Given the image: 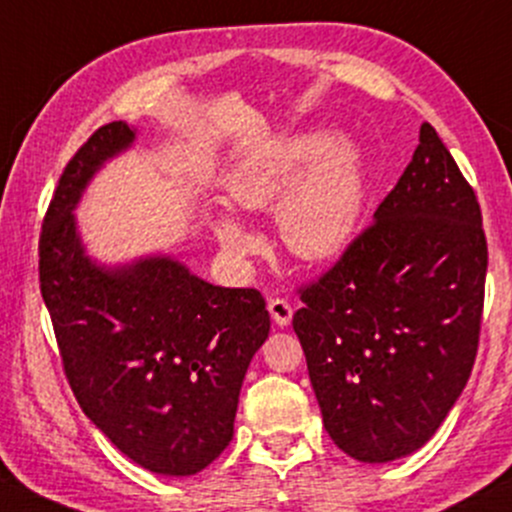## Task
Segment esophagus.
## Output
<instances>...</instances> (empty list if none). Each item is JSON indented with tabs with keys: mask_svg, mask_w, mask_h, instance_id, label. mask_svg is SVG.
Wrapping results in <instances>:
<instances>
[{
	"mask_svg": "<svg viewBox=\"0 0 512 512\" xmlns=\"http://www.w3.org/2000/svg\"><path fill=\"white\" fill-rule=\"evenodd\" d=\"M269 308V316H272V320L277 325H289L291 323V316H294V308H291V303L286 299H269L267 303Z\"/></svg>",
	"mask_w": 512,
	"mask_h": 512,
	"instance_id": "34e87169",
	"label": "esophagus"
}]
</instances>
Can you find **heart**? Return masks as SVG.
Returning a JSON list of instances; mask_svg holds the SVG:
<instances>
[{
  "mask_svg": "<svg viewBox=\"0 0 512 512\" xmlns=\"http://www.w3.org/2000/svg\"><path fill=\"white\" fill-rule=\"evenodd\" d=\"M311 161L314 167L297 185L295 179ZM294 183L297 187L277 211L279 235L291 255L301 260H330L352 240L364 204L362 155L355 140H325L318 133L289 140L269 160L240 167L228 179V196L243 211H267ZM213 235L235 260H247L262 250V240L228 213L213 218Z\"/></svg>",
  "mask_w": 512,
  "mask_h": 512,
  "instance_id": "heart-1",
  "label": "heart"
}]
</instances>
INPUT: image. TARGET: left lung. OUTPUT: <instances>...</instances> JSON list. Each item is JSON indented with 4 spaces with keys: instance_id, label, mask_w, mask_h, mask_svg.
I'll return each mask as SVG.
<instances>
[{
    "instance_id": "obj_1",
    "label": "left lung",
    "mask_w": 512,
    "mask_h": 512,
    "mask_svg": "<svg viewBox=\"0 0 512 512\" xmlns=\"http://www.w3.org/2000/svg\"><path fill=\"white\" fill-rule=\"evenodd\" d=\"M486 267L474 189L423 123L372 226L299 291L294 330L342 452L384 464L435 435L474 367Z\"/></svg>"
}]
</instances>
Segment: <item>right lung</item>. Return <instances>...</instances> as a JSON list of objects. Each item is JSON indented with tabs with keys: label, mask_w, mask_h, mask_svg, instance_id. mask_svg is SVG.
<instances>
[{
	"label": "right lung",
	"mask_w": 512,
	"mask_h": 512,
	"mask_svg": "<svg viewBox=\"0 0 512 512\" xmlns=\"http://www.w3.org/2000/svg\"><path fill=\"white\" fill-rule=\"evenodd\" d=\"M133 140L136 128L106 123L67 162L38 243L41 294L84 415L143 469L192 476L233 440L269 313L257 289L213 286L174 257L104 267L87 255L72 211Z\"/></svg>",
	"instance_id": "obj_1"
}]
</instances>
